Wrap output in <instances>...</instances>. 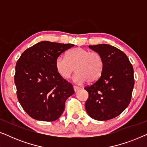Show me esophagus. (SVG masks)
<instances>
[{
  "instance_id": "1",
  "label": "esophagus",
  "mask_w": 147,
  "mask_h": 147,
  "mask_svg": "<svg viewBox=\"0 0 147 147\" xmlns=\"http://www.w3.org/2000/svg\"><path fill=\"white\" fill-rule=\"evenodd\" d=\"M73 88H74V92H78V90H80V89H81V88H80V87H78V86H73Z\"/></svg>"
}]
</instances>
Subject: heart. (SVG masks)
I'll return each instance as SVG.
<instances>
[{
    "mask_svg": "<svg viewBox=\"0 0 147 147\" xmlns=\"http://www.w3.org/2000/svg\"><path fill=\"white\" fill-rule=\"evenodd\" d=\"M104 63L99 53L82 47L69 50L67 55H60L55 60V67L62 78L67 79L76 70L73 80L78 84L87 81L93 83L99 79L103 72Z\"/></svg>",
    "mask_w": 147,
    "mask_h": 147,
    "instance_id": "heart-1",
    "label": "heart"
}]
</instances>
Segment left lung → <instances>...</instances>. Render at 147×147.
<instances>
[{
	"mask_svg": "<svg viewBox=\"0 0 147 147\" xmlns=\"http://www.w3.org/2000/svg\"><path fill=\"white\" fill-rule=\"evenodd\" d=\"M103 58L104 67L97 81L84 89L89 97L86 110L96 120H108L120 115L129 104L134 85V70L124 52L108 44L90 45Z\"/></svg>",
	"mask_w": 147,
	"mask_h": 147,
	"instance_id": "obj_1",
	"label": "left lung"
}]
</instances>
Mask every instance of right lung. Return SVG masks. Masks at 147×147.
<instances>
[{
    "label": "right lung",
    "instance_id": "obj_1",
    "mask_svg": "<svg viewBox=\"0 0 147 147\" xmlns=\"http://www.w3.org/2000/svg\"><path fill=\"white\" fill-rule=\"evenodd\" d=\"M74 44L47 41L26 49L15 67V84L19 102L31 118L41 121L58 119L73 86L58 74L55 60Z\"/></svg>",
    "mask_w": 147,
    "mask_h": 147
}]
</instances>
